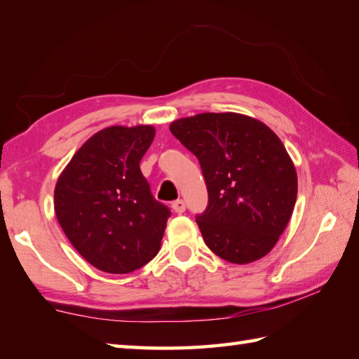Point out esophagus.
<instances>
[{
	"mask_svg": "<svg viewBox=\"0 0 359 359\" xmlns=\"http://www.w3.org/2000/svg\"><path fill=\"white\" fill-rule=\"evenodd\" d=\"M172 209H173V212H177V213H182L186 210V203L182 201V200H177V201H173L172 203Z\"/></svg>",
	"mask_w": 359,
	"mask_h": 359,
	"instance_id": "34e87169",
	"label": "esophagus"
}]
</instances>
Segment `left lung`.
<instances>
[{
	"mask_svg": "<svg viewBox=\"0 0 359 359\" xmlns=\"http://www.w3.org/2000/svg\"><path fill=\"white\" fill-rule=\"evenodd\" d=\"M170 132L201 165L209 203L196 224L207 247L233 264L266 257L298 194L297 170L281 140L258 119L233 112L181 118Z\"/></svg>",
	"mask_w": 359,
	"mask_h": 359,
	"instance_id": "left-lung-1",
	"label": "left lung"
}]
</instances>
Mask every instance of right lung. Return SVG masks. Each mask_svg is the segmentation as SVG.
<instances>
[{
	"instance_id": "1",
	"label": "right lung",
	"mask_w": 359,
	"mask_h": 359,
	"mask_svg": "<svg viewBox=\"0 0 359 359\" xmlns=\"http://www.w3.org/2000/svg\"><path fill=\"white\" fill-rule=\"evenodd\" d=\"M152 126H112L79 147L55 186V213L81 257L107 273H130L156 257L169 207L156 201L140 161Z\"/></svg>"
}]
</instances>
